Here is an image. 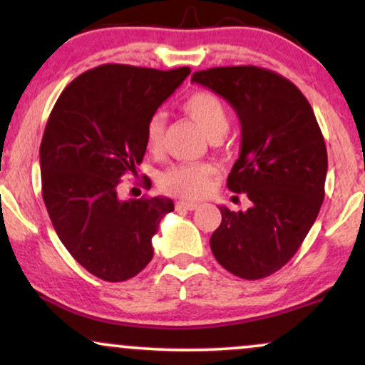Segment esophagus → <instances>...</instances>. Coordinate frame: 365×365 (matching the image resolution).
Segmentation results:
<instances>
[{"label": "esophagus", "mask_w": 365, "mask_h": 365, "mask_svg": "<svg viewBox=\"0 0 365 365\" xmlns=\"http://www.w3.org/2000/svg\"><path fill=\"white\" fill-rule=\"evenodd\" d=\"M177 207L178 209H187V211H194V209L199 207V204L192 202V200H178Z\"/></svg>", "instance_id": "obj_1"}]
</instances>
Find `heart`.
Masks as SVG:
<instances>
[{"label": "heart", "mask_w": 365, "mask_h": 365, "mask_svg": "<svg viewBox=\"0 0 365 365\" xmlns=\"http://www.w3.org/2000/svg\"><path fill=\"white\" fill-rule=\"evenodd\" d=\"M182 110L199 125L211 140L223 137L230 127V115L225 103L209 91H197L187 96ZM165 137V120L161 115H153L145 125V148L150 153H159ZM212 168L206 163L177 165L163 175L161 187L168 194L199 199L207 192Z\"/></svg>", "instance_id": "heart-1"}]
</instances>
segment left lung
I'll list each match as a JSON object with an SVG mask.
<instances>
[{
  "label": "left lung",
  "mask_w": 365,
  "mask_h": 365,
  "mask_svg": "<svg viewBox=\"0 0 365 365\" xmlns=\"http://www.w3.org/2000/svg\"><path fill=\"white\" fill-rule=\"evenodd\" d=\"M192 82L225 98L242 125L240 156L226 185L249 197L250 207H220L211 250L238 278H266L295 255L319 215L328 171L324 137L299 87L271 70L217 66L195 72Z\"/></svg>",
  "instance_id": "left-lung-1"
}]
</instances>
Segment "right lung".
I'll use <instances>...</instances> for the list:
<instances>
[{"instance_id": "right-lung-1", "label": "right lung", "mask_w": 365, "mask_h": 365, "mask_svg": "<svg viewBox=\"0 0 365 365\" xmlns=\"http://www.w3.org/2000/svg\"><path fill=\"white\" fill-rule=\"evenodd\" d=\"M188 73V66H96L65 87L49 115L39 149L46 209L75 261L104 282L148 266L159 221L173 211L166 197L121 200L118 185L137 175L145 125Z\"/></svg>"}]
</instances>
